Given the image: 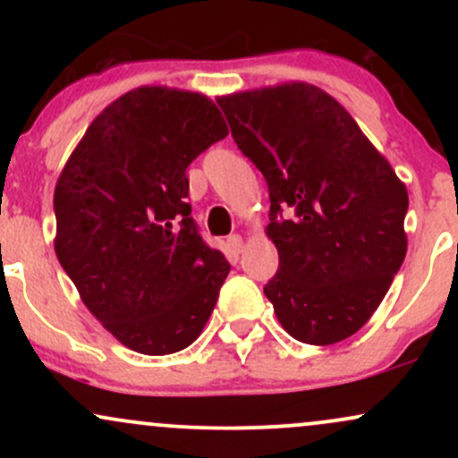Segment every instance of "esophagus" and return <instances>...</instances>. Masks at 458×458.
I'll return each instance as SVG.
<instances>
[{"label": "esophagus", "mask_w": 458, "mask_h": 458, "mask_svg": "<svg viewBox=\"0 0 458 458\" xmlns=\"http://www.w3.org/2000/svg\"><path fill=\"white\" fill-rule=\"evenodd\" d=\"M228 247H230V251H233L234 256H239L241 250H243V239H241L239 234L228 236Z\"/></svg>", "instance_id": "34e87169"}]
</instances>
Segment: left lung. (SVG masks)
I'll use <instances>...</instances> for the list:
<instances>
[{"label":"left lung","mask_w":458,"mask_h":458,"mask_svg":"<svg viewBox=\"0 0 458 458\" xmlns=\"http://www.w3.org/2000/svg\"><path fill=\"white\" fill-rule=\"evenodd\" d=\"M217 103L269 187L267 234L280 267L265 295L277 320L299 343L349 338L407 254V189L343 105L310 83Z\"/></svg>","instance_id":"8db88e82"}]
</instances>
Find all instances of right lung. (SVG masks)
Returning a JSON list of instances; mask_svg holds the SVG:
<instances>
[{
  "instance_id": "right-lung-1",
  "label": "right lung",
  "mask_w": 458,
  "mask_h": 458,
  "mask_svg": "<svg viewBox=\"0 0 458 458\" xmlns=\"http://www.w3.org/2000/svg\"><path fill=\"white\" fill-rule=\"evenodd\" d=\"M225 135L211 98L138 88L94 118L57 178V260L138 353L182 351L217 303L230 265L193 222L185 172Z\"/></svg>"
}]
</instances>
